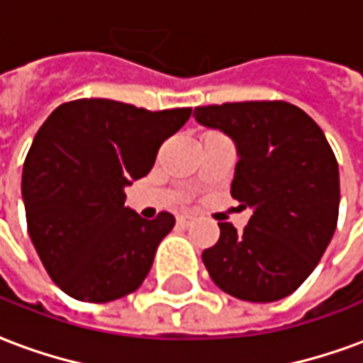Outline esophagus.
<instances>
[{
    "mask_svg": "<svg viewBox=\"0 0 363 363\" xmlns=\"http://www.w3.org/2000/svg\"><path fill=\"white\" fill-rule=\"evenodd\" d=\"M194 219H196V217H194L191 213H179V215H177V225H182V227H187V225L191 223Z\"/></svg>",
    "mask_w": 363,
    "mask_h": 363,
    "instance_id": "esophagus-1",
    "label": "esophagus"
}]
</instances>
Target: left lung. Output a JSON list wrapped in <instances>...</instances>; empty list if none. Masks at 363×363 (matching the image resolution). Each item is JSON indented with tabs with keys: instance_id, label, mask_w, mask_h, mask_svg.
<instances>
[{
	"instance_id": "obj_1",
	"label": "left lung",
	"mask_w": 363,
	"mask_h": 363,
	"mask_svg": "<svg viewBox=\"0 0 363 363\" xmlns=\"http://www.w3.org/2000/svg\"><path fill=\"white\" fill-rule=\"evenodd\" d=\"M194 116L235 142L231 196L253 211L241 233L219 223V241L201 255L207 272L235 298L281 301L311 277L336 231V156L318 124L291 102H225L197 106Z\"/></svg>"
}]
</instances>
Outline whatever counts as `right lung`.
I'll use <instances>...</instances> for the list:
<instances>
[{"label":"right lung","mask_w":363,"mask_h":363,"mask_svg":"<svg viewBox=\"0 0 363 363\" xmlns=\"http://www.w3.org/2000/svg\"><path fill=\"white\" fill-rule=\"evenodd\" d=\"M191 108L150 112L108 99L61 104L35 134L23 164L27 231L55 284L82 302L134 292L176 219H142L124 187L148 174L162 142Z\"/></svg>","instance_id":"obj_1"}]
</instances>
